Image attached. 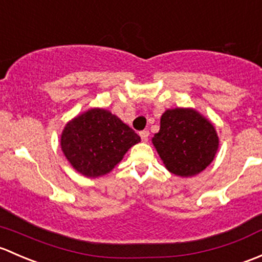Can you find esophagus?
Listing matches in <instances>:
<instances>
[{
	"instance_id": "obj_1",
	"label": "esophagus",
	"mask_w": 262,
	"mask_h": 262,
	"mask_svg": "<svg viewBox=\"0 0 262 262\" xmlns=\"http://www.w3.org/2000/svg\"><path fill=\"white\" fill-rule=\"evenodd\" d=\"M149 136H150V132L147 130H144V131L140 132V137H141V140L144 142H146L147 140H149Z\"/></svg>"
}]
</instances>
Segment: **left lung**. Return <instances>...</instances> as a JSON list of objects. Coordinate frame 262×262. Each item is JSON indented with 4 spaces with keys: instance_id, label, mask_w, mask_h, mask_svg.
Segmentation results:
<instances>
[{
    "instance_id": "obj_1",
    "label": "left lung",
    "mask_w": 262,
    "mask_h": 262,
    "mask_svg": "<svg viewBox=\"0 0 262 262\" xmlns=\"http://www.w3.org/2000/svg\"><path fill=\"white\" fill-rule=\"evenodd\" d=\"M151 141L165 168L182 178L203 171L220 146L213 123L190 107L166 110L161 115L160 130Z\"/></svg>"
}]
</instances>
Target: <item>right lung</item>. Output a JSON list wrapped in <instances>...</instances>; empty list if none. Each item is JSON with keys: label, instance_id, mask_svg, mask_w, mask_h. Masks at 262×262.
<instances>
[{"label": "right lung", "instance_id": "add662e5", "mask_svg": "<svg viewBox=\"0 0 262 262\" xmlns=\"http://www.w3.org/2000/svg\"><path fill=\"white\" fill-rule=\"evenodd\" d=\"M140 141L139 135L117 116L98 107L72 118L60 135L64 156L87 178L108 174Z\"/></svg>", "mask_w": 262, "mask_h": 262}]
</instances>
